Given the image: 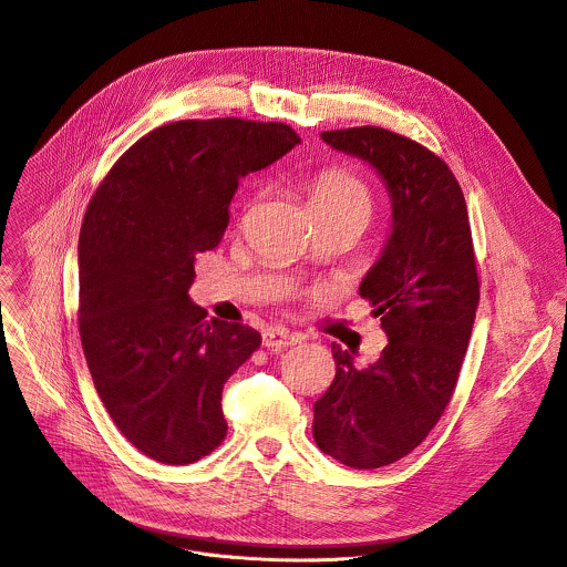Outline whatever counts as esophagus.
Returning a JSON list of instances; mask_svg holds the SVG:
<instances>
[{"label":"esophagus","mask_w":567,"mask_h":567,"mask_svg":"<svg viewBox=\"0 0 567 567\" xmlns=\"http://www.w3.org/2000/svg\"><path fill=\"white\" fill-rule=\"evenodd\" d=\"M299 339L301 337L297 332H290L288 328H281V326L264 330V347H268V349H286V347L297 344Z\"/></svg>","instance_id":"34e87169"}]
</instances>
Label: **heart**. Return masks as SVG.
Masks as SVG:
<instances>
[{
	"mask_svg": "<svg viewBox=\"0 0 567 567\" xmlns=\"http://www.w3.org/2000/svg\"><path fill=\"white\" fill-rule=\"evenodd\" d=\"M315 214H371L373 194L369 183L347 167L321 169L308 185Z\"/></svg>",
	"mask_w": 567,
	"mask_h": 567,
	"instance_id": "b5f03b06",
	"label": "heart"
}]
</instances>
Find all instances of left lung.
<instances>
[{
    "label": "left lung",
    "instance_id": "1",
    "mask_svg": "<svg viewBox=\"0 0 567 567\" xmlns=\"http://www.w3.org/2000/svg\"><path fill=\"white\" fill-rule=\"evenodd\" d=\"M373 165L391 196V235L360 295L389 344L367 369L332 344L334 380L315 402L312 435L353 470L391 465L429 435L454 395L481 299L470 214L446 163L382 127L323 132Z\"/></svg>",
    "mask_w": 567,
    "mask_h": 567
}]
</instances>
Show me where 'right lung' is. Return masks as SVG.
<instances>
[{"label": "right lung", "instance_id": "add662e5", "mask_svg": "<svg viewBox=\"0 0 567 567\" xmlns=\"http://www.w3.org/2000/svg\"><path fill=\"white\" fill-rule=\"evenodd\" d=\"M299 143L284 123H169L116 161L86 207V367L121 433L163 465L196 463L223 442V384L261 347L255 328L207 319L189 299L194 261L220 244L239 178Z\"/></svg>", "mask_w": 567, "mask_h": 567}]
</instances>
